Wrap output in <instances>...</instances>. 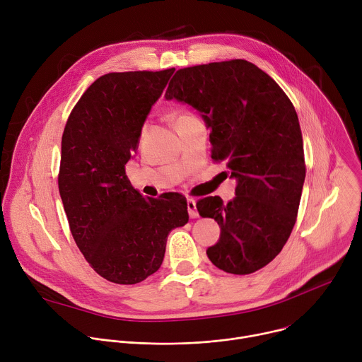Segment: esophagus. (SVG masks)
<instances>
[{
  "label": "esophagus",
  "mask_w": 362,
  "mask_h": 362,
  "mask_svg": "<svg viewBox=\"0 0 362 362\" xmlns=\"http://www.w3.org/2000/svg\"><path fill=\"white\" fill-rule=\"evenodd\" d=\"M187 212H189V216L192 219L197 218L199 214H197V209H196V202L193 199H187Z\"/></svg>",
  "instance_id": "esophagus-1"
}]
</instances>
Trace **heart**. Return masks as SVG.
<instances>
[{
    "mask_svg": "<svg viewBox=\"0 0 362 362\" xmlns=\"http://www.w3.org/2000/svg\"><path fill=\"white\" fill-rule=\"evenodd\" d=\"M183 116H187V115H183ZM180 117H182V116H180Z\"/></svg>",
    "mask_w": 362,
    "mask_h": 362,
    "instance_id": "heart-1",
    "label": "heart"
}]
</instances>
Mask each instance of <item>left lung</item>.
Segmentation results:
<instances>
[{
	"mask_svg": "<svg viewBox=\"0 0 362 362\" xmlns=\"http://www.w3.org/2000/svg\"><path fill=\"white\" fill-rule=\"evenodd\" d=\"M165 97L187 103L211 129L212 159L225 162L236 196L197 200L221 228L206 253L219 269L247 275L282 250L296 222L305 158L295 107L265 71L246 60L180 69Z\"/></svg>",
	"mask_w": 362,
	"mask_h": 362,
	"instance_id": "1",
	"label": "left lung"
}]
</instances>
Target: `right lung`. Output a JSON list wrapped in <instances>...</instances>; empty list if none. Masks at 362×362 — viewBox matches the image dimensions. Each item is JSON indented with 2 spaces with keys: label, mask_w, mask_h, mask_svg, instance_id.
<instances>
[{
  "label": "right lung",
  "mask_w": 362,
  "mask_h": 362,
  "mask_svg": "<svg viewBox=\"0 0 362 362\" xmlns=\"http://www.w3.org/2000/svg\"><path fill=\"white\" fill-rule=\"evenodd\" d=\"M173 71L98 77L62 137L59 190L71 235L90 267L115 284H139L156 272L169 232L189 221L185 196L143 197L126 175L143 123Z\"/></svg>",
  "instance_id": "obj_1"
}]
</instances>
